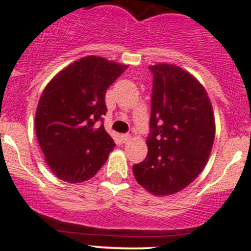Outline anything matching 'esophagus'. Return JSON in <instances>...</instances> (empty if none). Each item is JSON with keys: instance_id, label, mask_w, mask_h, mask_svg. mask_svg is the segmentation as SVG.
I'll return each mask as SVG.
<instances>
[{"instance_id": "34e87169", "label": "esophagus", "mask_w": 251, "mask_h": 251, "mask_svg": "<svg viewBox=\"0 0 251 251\" xmlns=\"http://www.w3.org/2000/svg\"><path fill=\"white\" fill-rule=\"evenodd\" d=\"M120 138H121V141H123L124 143H126V142H128V141L131 140V136L128 135V133H123V135L120 136Z\"/></svg>"}]
</instances>
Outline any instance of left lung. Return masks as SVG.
<instances>
[{
    "label": "left lung",
    "instance_id": "1",
    "mask_svg": "<svg viewBox=\"0 0 251 251\" xmlns=\"http://www.w3.org/2000/svg\"><path fill=\"white\" fill-rule=\"evenodd\" d=\"M153 75L148 153L132 167L153 195L182 190L202 172L215 141V118L200 82L174 65L150 66Z\"/></svg>",
    "mask_w": 251,
    "mask_h": 251
}]
</instances>
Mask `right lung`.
Instances as JSON below:
<instances>
[{"mask_svg": "<svg viewBox=\"0 0 251 251\" xmlns=\"http://www.w3.org/2000/svg\"><path fill=\"white\" fill-rule=\"evenodd\" d=\"M126 69L87 56L58 72L44 89L35 132L46 163L58 179L84 181L106 162L115 143L103 125L108 111L105 93Z\"/></svg>", "mask_w": 251, "mask_h": 251, "instance_id": "obj_1", "label": "right lung"}]
</instances>
